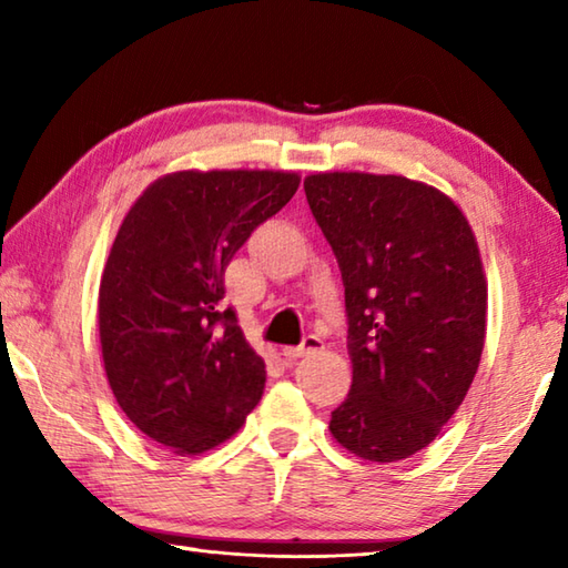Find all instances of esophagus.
<instances>
[{
    "label": "esophagus",
    "instance_id": "34e87169",
    "mask_svg": "<svg viewBox=\"0 0 568 568\" xmlns=\"http://www.w3.org/2000/svg\"><path fill=\"white\" fill-rule=\"evenodd\" d=\"M318 351H323V341L318 338V335H307V338L301 345H295V348H283V355L287 361H297V358H303V355H311Z\"/></svg>",
    "mask_w": 568,
    "mask_h": 568
}]
</instances>
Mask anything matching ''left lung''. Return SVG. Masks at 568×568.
Instances as JSON below:
<instances>
[{
  "mask_svg": "<svg viewBox=\"0 0 568 568\" xmlns=\"http://www.w3.org/2000/svg\"><path fill=\"white\" fill-rule=\"evenodd\" d=\"M303 187L348 313L353 383L331 434L393 464L426 448L474 383L488 307L476 235L446 192L403 175L315 172Z\"/></svg>",
  "mask_w": 568,
  "mask_h": 568,
  "instance_id": "1",
  "label": "left lung"
}]
</instances>
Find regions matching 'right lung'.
<instances>
[{
  "instance_id": "add662e5",
  "label": "right lung",
  "mask_w": 568,
  "mask_h": 568,
  "mask_svg": "<svg viewBox=\"0 0 568 568\" xmlns=\"http://www.w3.org/2000/svg\"><path fill=\"white\" fill-rule=\"evenodd\" d=\"M301 185L285 170H178L134 200L104 263L98 323L110 388L142 434L197 456L235 436L265 361L223 307V275Z\"/></svg>"
}]
</instances>
